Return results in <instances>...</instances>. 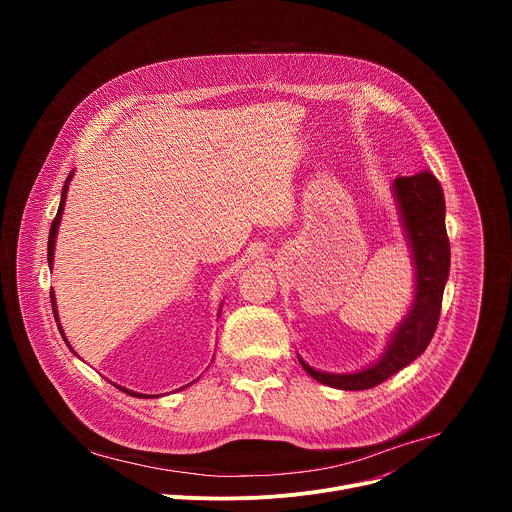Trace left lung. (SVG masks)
Wrapping results in <instances>:
<instances>
[{"label":"left lung","mask_w":512,"mask_h":512,"mask_svg":"<svg viewBox=\"0 0 512 512\" xmlns=\"http://www.w3.org/2000/svg\"><path fill=\"white\" fill-rule=\"evenodd\" d=\"M401 225L415 267V291L407 316L391 332L385 352L354 373H324L300 358L304 371L322 385L342 391L373 389L413 362L433 338L450 275V241L446 233V200L437 178L423 170L393 182Z\"/></svg>","instance_id":"left-lung-1"}]
</instances>
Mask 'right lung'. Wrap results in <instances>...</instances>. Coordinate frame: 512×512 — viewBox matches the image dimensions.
<instances>
[{"label": "right lung", "mask_w": 512, "mask_h": 512, "mask_svg": "<svg viewBox=\"0 0 512 512\" xmlns=\"http://www.w3.org/2000/svg\"><path fill=\"white\" fill-rule=\"evenodd\" d=\"M70 180H72V172L68 174V178H66V182H64V186H62V194H60V206H58V212H56V216H54V221H52V227H50V235H48V267H52V263H54V245H56V235H58V227H60V218H62V210H64V204H66V192H68V184H70ZM50 302H52V312H54V318H56V322H58V310H56V298H54V291H50ZM58 330H60V334H62V338H64V342L68 344V340H66V336H64V332H62V326L58 324ZM68 348H70V344H68ZM72 350V348H70ZM75 352V350H72ZM77 354V352H75ZM192 385V383H190ZM188 387V385H186ZM117 389H121L123 393H127V395H131V397H143V399H148V397H158V395H143V393H135V391H129V389H125V387H119L117 385ZM184 389V387H182Z\"/></svg>", "instance_id": "right-lung-1"}]
</instances>
